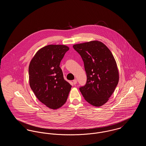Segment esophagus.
<instances>
[{
    "label": "esophagus",
    "mask_w": 146,
    "mask_h": 146,
    "mask_svg": "<svg viewBox=\"0 0 146 146\" xmlns=\"http://www.w3.org/2000/svg\"><path fill=\"white\" fill-rule=\"evenodd\" d=\"M73 84H74V85H76V84L77 83V80H76V79H74V80H73Z\"/></svg>",
    "instance_id": "34e87169"
}]
</instances>
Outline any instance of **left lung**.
I'll return each mask as SVG.
<instances>
[{
	"label": "left lung",
	"instance_id": "1",
	"mask_svg": "<svg viewBox=\"0 0 146 146\" xmlns=\"http://www.w3.org/2000/svg\"><path fill=\"white\" fill-rule=\"evenodd\" d=\"M83 59L87 80L79 88L85 100L100 107L106 104L115 89L119 72L114 56L104 43L91 41L73 45Z\"/></svg>",
	"mask_w": 146,
	"mask_h": 146
}]
</instances>
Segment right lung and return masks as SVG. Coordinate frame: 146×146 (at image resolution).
Wrapping results in <instances>:
<instances>
[{
	"mask_svg": "<svg viewBox=\"0 0 146 146\" xmlns=\"http://www.w3.org/2000/svg\"><path fill=\"white\" fill-rule=\"evenodd\" d=\"M69 48L49 45L40 49L28 69L29 85L37 98L51 109L60 108L67 100L72 86L64 79L60 62Z\"/></svg>",
	"mask_w": 146,
	"mask_h": 146,
	"instance_id": "obj_1",
	"label": "right lung"
}]
</instances>
